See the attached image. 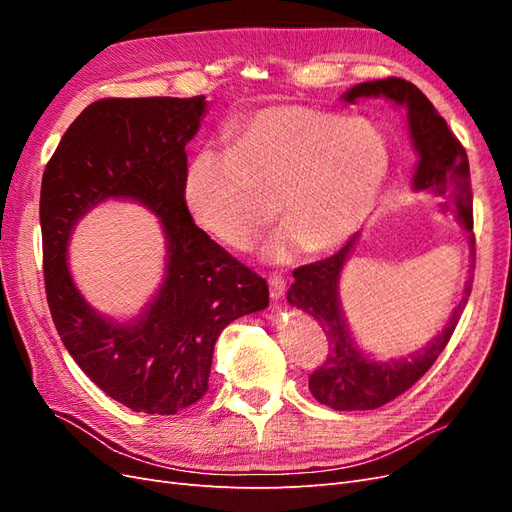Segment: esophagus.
<instances>
[{"mask_svg":"<svg viewBox=\"0 0 512 512\" xmlns=\"http://www.w3.org/2000/svg\"><path fill=\"white\" fill-rule=\"evenodd\" d=\"M269 292H271V299H282L284 292H286V282L282 275H269Z\"/></svg>","mask_w":512,"mask_h":512,"instance_id":"34e87169","label":"esophagus"}]
</instances>
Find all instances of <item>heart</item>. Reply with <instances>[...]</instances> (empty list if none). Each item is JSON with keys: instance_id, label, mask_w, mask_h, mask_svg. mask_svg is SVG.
<instances>
[{"instance_id": "1", "label": "heart", "mask_w": 512, "mask_h": 512, "mask_svg": "<svg viewBox=\"0 0 512 512\" xmlns=\"http://www.w3.org/2000/svg\"><path fill=\"white\" fill-rule=\"evenodd\" d=\"M391 170L384 134L365 119L299 104L269 106L230 130V149L192 158L183 196L192 218L230 250H247L275 220L267 247L284 262L303 245L324 254L344 245L374 207Z\"/></svg>"}]
</instances>
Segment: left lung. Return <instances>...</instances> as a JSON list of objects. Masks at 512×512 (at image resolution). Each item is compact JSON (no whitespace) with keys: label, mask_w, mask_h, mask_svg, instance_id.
Wrapping results in <instances>:
<instances>
[{"label":"left lung","mask_w":512,"mask_h":512,"mask_svg":"<svg viewBox=\"0 0 512 512\" xmlns=\"http://www.w3.org/2000/svg\"><path fill=\"white\" fill-rule=\"evenodd\" d=\"M384 96L399 106H406L408 126L418 164L414 173V190H431L444 198L442 211H455L461 226L472 232V188L468 153L446 121L433 108L421 89L410 81L389 79L367 81L352 87L344 100L356 104L361 98ZM354 239L337 254L294 269V282L288 288V303L307 312L329 339V354L309 376V391L333 410H374L406 393L425 371L436 363L451 339L472 292V275L463 288V299L455 307L444 331L431 344L404 359L371 361L354 346L339 305V275L344 271ZM474 258V235H470ZM474 262V260H472ZM474 269V265H472Z\"/></svg>","instance_id":"1"}]
</instances>
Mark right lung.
Wrapping results in <instances>:
<instances>
[{
  "mask_svg": "<svg viewBox=\"0 0 512 512\" xmlns=\"http://www.w3.org/2000/svg\"><path fill=\"white\" fill-rule=\"evenodd\" d=\"M205 106V96L98 100L72 121L42 175L44 288L55 329L91 382L134 412L196 404L209 389L220 333L269 305L267 282L200 230L185 205V145ZM108 197L145 204L167 239L159 294L123 325L80 297L65 260L73 224Z\"/></svg>",
  "mask_w": 512,
  "mask_h": 512,
  "instance_id": "add662e5",
  "label": "right lung"
}]
</instances>
